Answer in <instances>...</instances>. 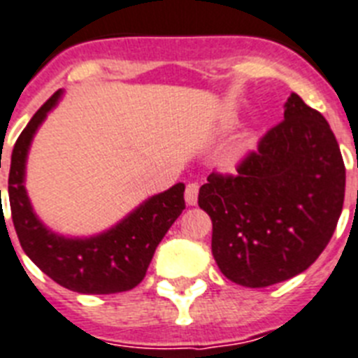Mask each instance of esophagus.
Listing matches in <instances>:
<instances>
[{"label":"esophagus","mask_w":358,"mask_h":358,"mask_svg":"<svg viewBox=\"0 0 358 358\" xmlns=\"http://www.w3.org/2000/svg\"><path fill=\"white\" fill-rule=\"evenodd\" d=\"M199 200V184H187L185 187V204L194 206Z\"/></svg>","instance_id":"34e87169"}]
</instances>
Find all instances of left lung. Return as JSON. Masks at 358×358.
<instances>
[{
  "label": "left lung",
  "mask_w": 358,
  "mask_h": 358,
  "mask_svg": "<svg viewBox=\"0 0 358 358\" xmlns=\"http://www.w3.org/2000/svg\"><path fill=\"white\" fill-rule=\"evenodd\" d=\"M237 173L209 174L199 191L220 272L250 289L301 274L331 241L344 204L345 167L329 123L290 94L283 121Z\"/></svg>",
  "instance_id": "8db88e82"
}]
</instances>
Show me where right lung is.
<instances>
[{
    "label": "right lung",
    "mask_w": 358,
    "mask_h": 358,
    "mask_svg": "<svg viewBox=\"0 0 358 358\" xmlns=\"http://www.w3.org/2000/svg\"><path fill=\"white\" fill-rule=\"evenodd\" d=\"M62 95L64 90H58L34 113L14 145L8 173V202L14 229L29 259L66 289L80 294H115L130 290L143 280L154 252L184 211L185 185L178 182L164 193L145 199L101 234L78 237L58 234L45 226L29 199L25 174L34 136Z\"/></svg>",
    "instance_id": "add662e5"
}]
</instances>
